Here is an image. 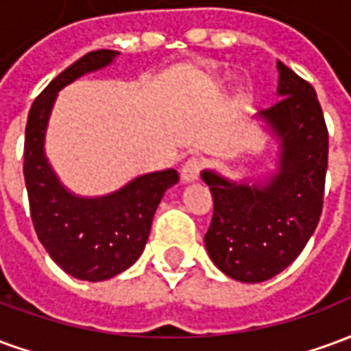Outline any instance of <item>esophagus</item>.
Returning <instances> with one entry per match:
<instances>
[{"label": "esophagus", "mask_w": 351, "mask_h": 351, "mask_svg": "<svg viewBox=\"0 0 351 351\" xmlns=\"http://www.w3.org/2000/svg\"><path fill=\"white\" fill-rule=\"evenodd\" d=\"M199 171H201V161L197 158H190L180 169V176L184 182H193V180H197Z\"/></svg>", "instance_id": "obj_1"}]
</instances>
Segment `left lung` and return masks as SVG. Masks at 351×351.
I'll list each match as a JSON object with an SVG mask.
<instances>
[{"instance_id": "left-lung-1", "label": "left lung", "mask_w": 351, "mask_h": 351, "mask_svg": "<svg viewBox=\"0 0 351 351\" xmlns=\"http://www.w3.org/2000/svg\"><path fill=\"white\" fill-rule=\"evenodd\" d=\"M280 99L259 112L280 145L276 173L263 180H229L201 173L214 214L205 246L229 278L258 284L291 265L316 231L324 206L329 135L319 101L306 80L276 62Z\"/></svg>"}]
</instances>
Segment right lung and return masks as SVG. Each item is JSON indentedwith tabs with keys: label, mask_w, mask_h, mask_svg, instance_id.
I'll return each instance as SVG.
<instances>
[{
	"label": "right lung",
	"mask_w": 351,
	"mask_h": 351,
	"mask_svg": "<svg viewBox=\"0 0 351 351\" xmlns=\"http://www.w3.org/2000/svg\"><path fill=\"white\" fill-rule=\"evenodd\" d=\"M120 52L93 50L45 88L29 108L24 141V178L39 241L67 274L101 282L123 272L143 254L163 193L178 182L175 169L146 173L120 190L82 197L60 182L45 154V137L58 92L114 62Z\"/></svg>",
	"instance_id": "1"
}]
</instances>
